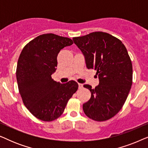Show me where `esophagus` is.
Instances as JSON below:
<instances>
[{
	"label": "esophagus",
	"mask_w": 148,
	"mask_h": 148,
	"mask_svg": "<svg viewBox=\"0 0 148 148\" xmlns=\"http://www.w3.org/2000/svg\"><path fill=\"white\" fill-rule=\"evenodd\" d=\"M78 85H79V89H82L83 88V84H78Z\"/></svg>",
	"instance_id": "1"
}]
</instances>
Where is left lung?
Wrapping results in <instances>:
<instances>
[{"label": "left lung", "mask_w": 148, "mask_h": 148, "mask_svg": "<svg viewBox=\"0 0 148 148\" xmlns=\"http://www.w3.org/2000/svg\"><path fill=\"white\" fill-rule=\"evenodd\" d=\"M84 54L87 68L96 70L99 85H90L91 98L83 104L87 116L96 121L108 120L118 113L131 90L133 68L127 48L118 38L95 32L73 38Z\"/></svg>", "instance_id": "obj_1"}]
</instances>
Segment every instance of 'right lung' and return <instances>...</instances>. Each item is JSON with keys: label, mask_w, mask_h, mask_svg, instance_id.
Listing matches in <instances>:
<instances>
[{"label": "right lung", "mask_w": 148, "mask_h": 148, "mask_svg": "<svg viewBox=\"0 0 148 148\" xmlns=\"http://www.w3.org/2000/svg\"><path fill=\"white\" fill-rule=\"evenodd\" d=\"M73 44L69 38L42 34L29 42L20 54L16 71L19 94L26 108L40 120L58 118L77 90L75 81L60 84L51 77L56 70L58 52Z\"/></svg>", "instance_id": "obj_1"}]
</instances>
